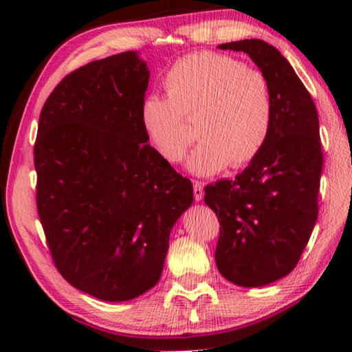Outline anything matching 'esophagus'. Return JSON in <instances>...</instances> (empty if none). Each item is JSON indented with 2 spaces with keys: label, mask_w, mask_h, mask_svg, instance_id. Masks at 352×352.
I'll list each match as a JSON object with an SVG mask.
<instances>
[{
  "label": "esophagus",
  "mask_w": 352,
  "mask_h": 352,
  "mask_svg": "<svg viewBox=\"0 0 352 352\" xmlns=\"http://www.w3.org/2000/svg\"><path fill=\"white\" fill-rule=\"evenodd\" d=\"M194 199L197 201L204 199V183L201 182H194Z\"/></svg>",
  "instance_id": "obj_1"
}]
</instances>
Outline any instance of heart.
Wrapping results in <instances>:
<instances>
[{
    "label": "heart",
    "mask_w": 352,
    "mask_h": 352,
    "mask_svg": "<svg viewBox=\"0 0 352 352\" xmlns=\"http://www.w3.org/2000/svg\"><path fill=\"white\" fill-rule=\"evenodd\" d=\"M168 96L148 94L141 124L162 157L180 163L192 142L186 119L195 118L199 142L188 160L192 174L212 175L226 166L243 168L264 151L275 121L267 76L217 52L182 57L164 74Z\"/></svg>",
    "instance_id": "obj_1"
}]
</instances>
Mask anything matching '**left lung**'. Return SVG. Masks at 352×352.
I'll list each match as a JSON object with an SVG mask.
<instances>
[{"instance_id":"8db88e82","label":"left lung","mask_w":352,"mask_h":352,"mask_svg":"<svg viewBox=\"0 0 352 352\" xmlns=\"http://www.w3.org/2000/svg\"><path fill=\"white\" fill-rule=\"evenodd\" d=\"M219 47L252 57L275 99L272 135L259 157L234 180L205 188V204L220 223L219 272L241 287H261L295 269L317 222L323 168L318 113L275 46L252 38Z\"/></svg>"}]
</instances>
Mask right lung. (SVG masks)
I'll return each instance as SVG.
<instances>
[{
	"label": "right lung",
	"mask_w": 352,
	"mask_h": 352,
	"mask_svg": "<svg viewBox=\"0 0 352 352\" xmlns=\"http://www.w3.org/2000/svg\"><path fill=\"white\" fill-rule=\"evenodd\" d=\"M148 69L135 51L65 76L34 146L37 211L58 273L85 294L127 301L158 283L192 184L148 144Z\"/></svg>",
	"instance_id": "right-lung-1"
}]
</instances>
